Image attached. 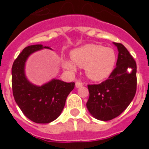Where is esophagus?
<instances>
[{"label": "esophagus", "instance_id": "1", "mask_svg": "<svg viewBox=\"0 0 149 149\" xmlns=\"http://www.w3.org/2000/svg\"><path fill=\"white\" fill-rule=\"evenodd\" d=\"M81 86H83V83H81V81H77L76 82V87L81 88Z\"/></svg>", "mask_w": 149, "mask_h": 149}]
</instances>
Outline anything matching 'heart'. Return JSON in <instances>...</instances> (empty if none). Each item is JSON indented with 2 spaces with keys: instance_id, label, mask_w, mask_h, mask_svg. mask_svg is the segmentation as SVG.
I'll list each match as a JSON object with an SVG mask.
<instances>
[{
  "instance_id": "b5f03b06",
  "label": "heart",
  "mask_w": 149,
  "mask_h": 149,
  "mask_svg": "<svg viewBox=\"0 0 149 149\" xmlns=\"http://www.w3.org/2000/svg\"><path fill=\"white\" fill-rule=\"evenodd\" d=\"M74 64L84 68L85 73L92 81H103L109 77L116 63V54L112 48L96 44H88L71 52ZM71 61H65V67L75 71L76 66Z\"/></svg>"
}]
</instances>
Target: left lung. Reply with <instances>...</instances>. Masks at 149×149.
Masks as SVG:
<instances>
[{"label":"left lung","mask_w":149,"mask_h":149,"mask_svg":"<svg viewBox=\"0 0 149 149\" xmlns=\"http://www.w3.org/2000/svg\"><path fill=\"white\" fill-rule=\"evenodd\" d=\"M114 45L119 52L116 67L106 81L88 84V110L95 118L104 121L120 115L136 92V63L122 44L114 42Z\"/></svg>","instance_id":"obj_1"}]
</instances>
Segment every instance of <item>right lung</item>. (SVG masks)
Listing matches in <instances>:
<instances>
[{"instance_id": "obj_1", "label": "right lung", "mask_w": 149, "mask_h": 149, "mask_svg": "<svg viewBox=\"0 0 149 149\" xmlns=\"http://www.w3.org/2000/svg\"><path fill=\"white\" fill-rule=\"evenodd\" d=\"M41 49V45H29L18 55L12 67V88L15 101L25 116L37 124H48L61 113L75 83L54 79L38 87L27 81L24 63L31 53Z\"/></svg>"}]
</instances>
